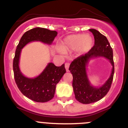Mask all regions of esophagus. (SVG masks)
<instances>
[{
  "label": "esophagus",
  "instance_id": "1",
  "mask_svg": "<svg viewBox=\"0 0 128 128\" xmlns=\"http://www.w3.org/2000/svg\"><path fill=\"white\" fill-rule=\"evenodd\" d=\"M69 66H70V64L69 62H66L65 63V68L66 69V71H69Z\"/></svg>",
  "mask_w": 128,
  "mask_h": 128
}]
</instances>
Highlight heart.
I'll use <instances>...</instances> for the list:
<instances>
[{"label": "heart", "instance_id": "b5f03b06", "mask_svg": "<svg viewBox=\"0 0 128 128\" xmlns=\"http://www.w3.org/2000/svg\"><path fill=\"white\" fill-rule=\"evenodd\" d=\"M94 44V39L89 34H73L63 40L60 48L64 51L79 49L82 53L89 52Z\"/></svg>", "mask_w": 128, "mask_h": 128}]
</instances>
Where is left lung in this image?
<instances>
[{"instance_id": "8db88e82", "label": "left lung", "mask_w": 128, "mask_h": 128, "mask_svg": "<svg viewBox=\"0 0 128 128\" xmlns=\"http://www.w3.org/2000/svg\"><path fill=\"white\" fill-rule=\"evenodd\" d=\"M94 37V46L85 55L78 57L70 64L69 70L72 74V87L75 98L82 104H90L101 100L111 88L114 73L113 52L107 38L97 30L89 29ZM103 56L112 65L111 75L104 84L96 87L90 84L86 74V67L94 58Z\"/></svg>"}]
</instances>
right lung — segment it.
I'll return each mask as SVG.
<instances>
[{"label": "right lung", "instance_id": "right-lung-1", "mask_svg": "<svg viewBox=\"0 0 128 128\" xmlns=\"http://www.w3.org/2000/svg\"><path fill=\"white\" fill-rule=\"evenodd\" d=\"M58 35L55 30L36 27L27 31L21 38L17 46L13 61L14 79L21 92L30 100L38 102H45L54 98L57 84L66 73L64 64L57 67L49 62L43 71L34 78L25 76L19 68L22 49L31 42L39 41L50 45Z\"/></svg>", "mask_w": 128, "mask_h": 128}]
</instances>
